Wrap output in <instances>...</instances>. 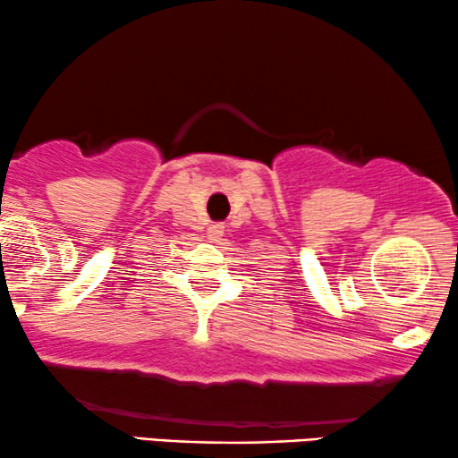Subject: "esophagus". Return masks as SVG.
<instances>
[{"mask_svg":"<svg viewBox=\"0 0 458 458\" xmlns=\"http://www.w3.org/2000/svg\"><path fill=\"white\" fill-rule=\"evenodd\" d=\"M223 231H225V227L220 223H216V225H212L210 227V231H208V233H210V238L212 240H218L220 235H223Z\"/></svg>","mask_w":458,"mask_h":458,"instance_id":"34e87169","label":"esophagus"}]
</instances>
